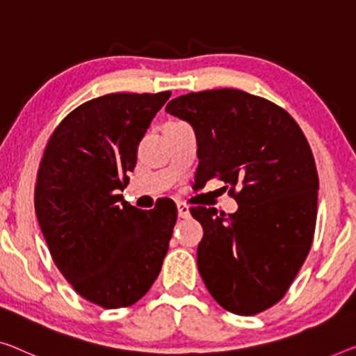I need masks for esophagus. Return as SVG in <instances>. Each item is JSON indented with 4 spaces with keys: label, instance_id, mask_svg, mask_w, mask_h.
<instances>
[{
    "label": "esophagus",
    "instance_id": "34e87169",
    "mask_svg": "<svg viewBox=\"0 0 356 356\" xmlns=\"http://www.w3.org/2000/svg\"><path fill=\"white\" fill-rule=\"evenodd\" d=\"M177 210L179 218H188L189 216V207L183 204V202H177Z\"/></svg>",
    "mask_w": 356,
    "mask_h": 356
}]
</instances>
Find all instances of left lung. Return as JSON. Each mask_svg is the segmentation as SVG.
<instances>
[{
    "mask_svg": "<svg viewBox=\"0 0 356 356\" xmlns=\"http://www.w3.org/2000/svg\"><path fill=\"white\" fill-rule=\"evenodd\" d=\"M165 111L194 129L195 184L238 189L231 215L191 209L204 227L205 286L232 314H259L285 296L314 240L318 175L307 140L285 109L237 89L177 97Z\"/></svg>",
    "mask_w": 356,
    "mask_h": 356,
    "instance_id": "left-lung-1",
    "label": "left lung"
}]
</instances>
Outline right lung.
Listing matches in <instances>:
<instances>
[{"label": "right lung", "mask_w": 356, "mask_h": 356, "mask_svg": "<svg viewBox=\"0 0 356 356\" xmlns=\"http://www.w3.org/2000/svg\"><path fill=\"white\" fill-rule=\"evenodd\" d=\"M168 98L109 94L86 102L52 134L38 172L35 209L52 259L81 296L105 309L143 298L168 251L173 202L140 210L119 194Z\"/></svg>", "instance_id": "obj_1"}]
</instances>
